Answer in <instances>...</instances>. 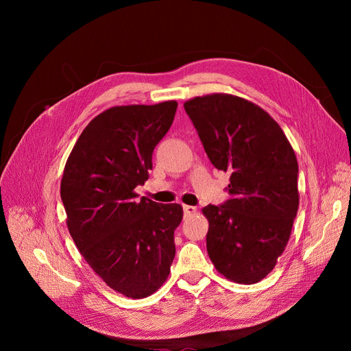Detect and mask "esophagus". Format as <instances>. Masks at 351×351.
<instances>
[{
	"mask_svg": "<svg viewBox=\"0 0 351 351\" xmlns=\"http://www.w3.org/2000/svg\"><path fill=\"white\" fill-rule=\"evenodd\" d=\"M195 212H196V208H195V206H189V205H183V215H185V216L193 215Z\"/></svg>",
	"mask_w": 351,
	"mask_h": 351,
	"instance_id": "1",
	"label": "esophagus"
}]
</instances>
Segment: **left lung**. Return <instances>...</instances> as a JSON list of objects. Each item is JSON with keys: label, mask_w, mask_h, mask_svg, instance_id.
Returning <instances> with one entry per match:
<instances>
[{"label": "left lung", "mask_w": 351, "mask_h": 351, "mask_svg": "<svg viewBox=\"0 0 351 351\" xmlns=\"http://www.w3.org/2000/svg\"><path fill=\"white\" fill-rule=\"evenodd\" d=\"M216 169L229 172L222 205H208L206 247L219 273L253 285L283 253L299 208V165L285 132L243 98L213 94L183 105Z\"/></svg>", "instance_id": "8db88e82"}]
</instances>
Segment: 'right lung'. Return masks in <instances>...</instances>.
I'll return each mask as SVG.
<instances>
[{
    "instance_id": "1",
    "label": "right lung",
    "mask_w": 351,
    "mask_h": 351,
    "mask_svg": "<svg viewBox=\"0 0 351 351\" xmlns=\"http://www.w3.org/2000/svg\"><path fill=\"white\" fill-rule=\"evenodd\" d=\"M178 102L106 109L92 119L66 160L61 199L68 230L86 263L126 298L151 296L168 279L183 210L134 189L152 169L155 146Z\"/></svg>"
}]
</instances>
